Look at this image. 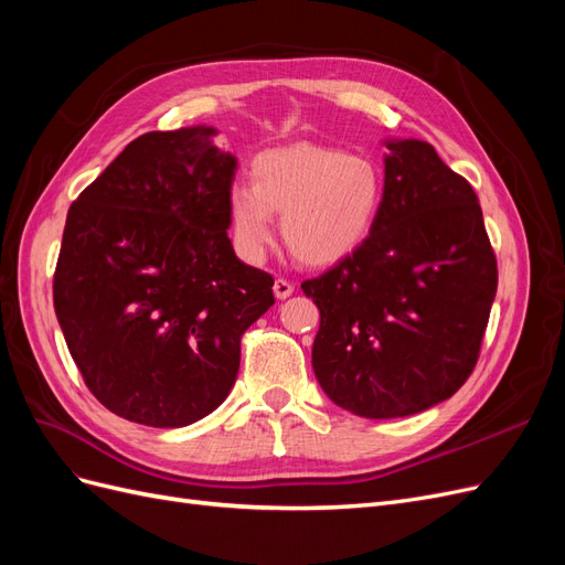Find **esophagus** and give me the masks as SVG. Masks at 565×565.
<instances>
[{
  "instance_id": "34e87169",
  "label": "esophagus",
  "mask_w": 565,
  "mask_h": 565,
  "mask_svg": "<svg viewBox=\"0 0 565 565\" xmlns=\"http://www.w3.org/2000/svg\"><path fill=\"white\" fill-rule=\"evenodd\" d=\"M295 292V285L289 282V280H285V278H278L276 282H273V295H276L278 299H287L289 295Z\"/></svg>"
}]
</instances>
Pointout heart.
Segmentation results:
<instances>
[{
  "mask_svg": "<svg viewBox=\"0 0 565 565\" xmlns=\"http://www.w3.org/2000/svg\"><path fill=\"white\" fill-rule=\"evenodd\" d=\"M252 185L228 193L235 249L262 262L273 245V212L282 214L287 249L309 266H330L361 247L384 204V172L363 152L297 143L252 162Z\"/></svg>",
  "mask_w": 565,
  "mask_h": 565,
  "instance_id": "b5f03b06",
  "label": "heart"
}]
</instances>
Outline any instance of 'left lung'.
<instances>
[{
  "mask_svg": "<svg viewBox=\"0 0 565 565\" xmlns=\"http://www.w3.org/2000/svg\"><path fill=\"white\" fill-rule=\"evenodd\" d=\"M384 204L367 241L301 282L320 311L313 372L330 401L367 419L450 398L476 367L498 259L465 177L431 143L386 141Z\"/></svg>",
  "mask_w": 565,
  "mask_h": 565,
  "instance_id": "1",
  "label": "left lung"
}]
</instances>
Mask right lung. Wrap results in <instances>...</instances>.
<instances>
[{
    "mask_svg": "<svg viewBox=\"0 0 565 565\" xmlns=\"http://www.w3.org/2000/svg\"><path fill=\"white\" fill-rule=\"evenodd\" d=\"M214 127L134 139L71 204L54 309L84 384L117 417L177 429L226 401L241 339L273 299L237 259L228 193L237 160Z\"/></svg>",
    "mask_w": 565,
    "mask_h": 565,
    "instance_id": "1",
    "label": "right lung"
}]
</instances>
